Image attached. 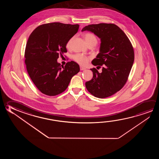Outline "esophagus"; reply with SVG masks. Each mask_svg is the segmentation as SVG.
I'll return each mask as SVG.
<instances>
[{"label": "esophagus", "mask_w": 159, "mask_h": 159, "mask_svg": "<svg viewBox=\"0 0 159 159\" xmlns=\"http://www.w3.org/2000/svg\"><path fill=\"white\" fill-rule=\"evenodd\" d=\"M80 70H84L85 69V68H84L83 66H80Z\"/></svg>", "instance_id": "esophagus-1"}]
</instances>
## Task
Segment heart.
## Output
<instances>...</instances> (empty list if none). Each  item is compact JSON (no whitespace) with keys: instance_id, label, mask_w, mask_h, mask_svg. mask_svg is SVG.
I'll return each instance as SVG.
<instances>
[{"instance_id":"obj_1","label":"heart","mask_w":159,"mask_h":159,"mask_svg":"<svg viewBox=\"0 0 159 159\" xmlns=\"http://www.w3.org/2000/svg\"><path fill=\"white\" fill-rule=\"evenodd\" d=\"M83 38L88 45H95L98 43V39L96 36L91 33H86L84 34ZM73 38H71L68 40L66 46L67 48H69L70 46L71 43L73 40ZM73 59L76 63L82 65H86L88 63L90 59V57L81 54H76L73 56Z\"/></svg>"}]
</instances>
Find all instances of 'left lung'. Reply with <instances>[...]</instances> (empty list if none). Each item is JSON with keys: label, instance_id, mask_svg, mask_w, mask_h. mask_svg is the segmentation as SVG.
<instances>
[{"label": "left lung", "instance_id": "left-lung-1", "mask_svg": "<svg viewBox=\"0 0 159 159\" xmlns=\"http://www.w3.org/2000/svg\"><path fill=\"white\" fill-rule=\"evenodd\" d=\"M90 31L100 38V52L92 61L95 68L91 80L85 83L87 90L98 98H105L117 93L128 80L134 61V51L130 40L114 24L100 23L85 26L82 31Z\"/></svg>", "mask_w": 159, "mask_h": 159}]
</instances>
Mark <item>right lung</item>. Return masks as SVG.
<instances>
[{"label": "right lung", "instance_id": "add662e5", "mask_svg": "<svg viewBox=\"0 0 159 159\" xmlns=\"http://www.w3.org/2000/svg\"><path fill=\"white\" fill-rule=\"evenodd\" d=\"M79 28V24H44L30 35L25 50V64L31 80L43 94L55 96L62 93L73 76L79 72V65L74 61L64 66L57 62L59 56L67 52L66 43Z\"/></svg>", "mask_w": 159, "mask_h": 159}]
</instances>
